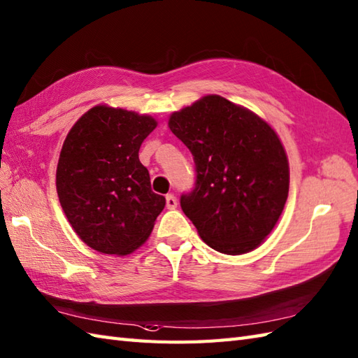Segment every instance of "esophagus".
Returning <instances> with one entry per match:
<instances>
[{"instance_id":"34e87169","label":"esophagus","mask_w":358,"mask_h":358,"mask_svg":"<svg viewBox=\"0 0 358 358\" xmlns=\"http://www.w3.org/2000/svg\"><path fill=\"white\" fill-rule=\"evenodd\" d=\"M177 198L173 196L172 194H169V195H166V207H168V209H177Z\"/></svg>"}]
</instances>
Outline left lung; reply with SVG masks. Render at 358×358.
I'll return each mask as SVG.
<instances>
[{"mask_svg":"<svg viewBox=\"0 0 358 358\" xmlns=\"http://www.w3.org/2000/svg\"><path fill=\"white\" fill-rule=\"evenodd\" d=\"M168 124L194 155L195 187L180 204L198 235L224 255L259 247L279 221L289 189L287 152L276 131L218 94L172 113Z\"/></svg>","mask_w":358,"mask_h":358,"instance_id":"obj_1","label":"left lung"}]
</instances>
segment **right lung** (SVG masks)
I'll return each mask as SVG.
<instances>
[{
	"instance_id": "obj_1",
	"label": "right lung",
	"mask_w": 358,
	"mask_h": 358,
	"mask_svg": "<svg viewBox=\"0 0 358 358\" xmlns=\"http://www.w3.org/2000/svg\"><path fill=\"white\" fill-rule=\"evenodd\" d=\"M157 128L148 114L96 105L73 124L56 169V190L66 220L84 243L124 256L145 244L164 209L138 160Z\"/></svg>"
}]
</instances>
